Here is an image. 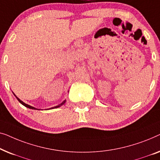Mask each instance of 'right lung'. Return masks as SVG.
Segmentation results:
<instances>
[{
  "instance_id": "1",
  "label": "right lung",
  "mask_w": 160,
  "mask_h": 160,
  "mask_svg": "<svg viewBox=\"0 0 160 160\" xmlns=\"http://www.w3.org/2000/svg\"><path fill=\"white\" fill-rule=\"evenodd\" d=\"M14 94V93H13ZM14 96H15V94H14ZM16 98H17V100L19 101V102L22 103V105H24V107H28V108H29V109H36V108H35V107H32V106H30V105H28V104H27V103H25L24 102H22V101H21L19 99V98L18 97H17V96H16ZM66 102V100H64V102H63L62 103H60V104H58V106H56V107H52V108H50V109H55V108H58V107H61V106H62L63 104H64V103Z\"/></svg>"
}]
</instances>
